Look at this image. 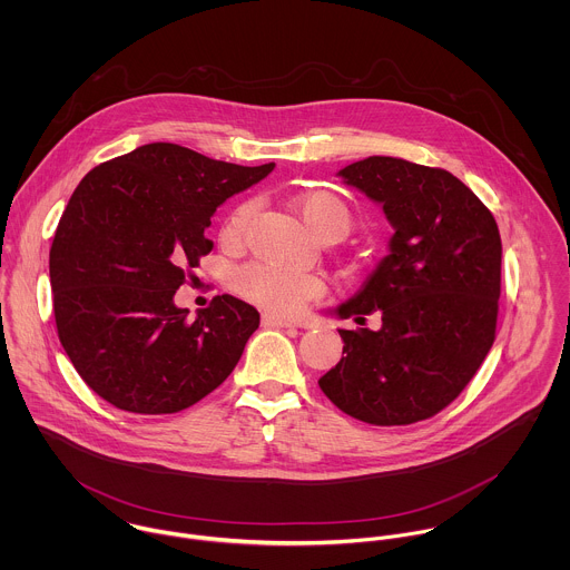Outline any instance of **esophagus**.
Returning <instances> with one entry per match:
<instances>
[{"instance_id": "1", "label": "esophagus", "mask_w": 570, "mask_h": 570, "mask_svg": "<svg viewBox=\"0 0 570 570\" xmlns=\"http://www.w3.org/2000/svg\"><path fill=\"white\" fill-rule=\"evenodd\" d=\"M263 325L265 326H298L292 321H285V318H278V316H272V314H263Z\"/></svg>"}]
</instances>
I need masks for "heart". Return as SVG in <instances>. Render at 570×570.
<instances>
[{
    "label": "heart",
    "mask_w": 570,
    "mask_h": 570,
    "mask_svg": "<svg viewBox=\"0 0 570 570\" xmlns=\"http://www.w3.org/2000/svg\"><path fill=\"white\" fill-rule=\"evenodd\" d=\"M292 206L303 217L307 228L323 244L342 242L353 226L351 208L342 197L331 190H307L292 199ZM256 215V202H242L228 217L224 226V237L239 244ZM233 287L245 301L274 312V314H296L309 301L325 292V283L316 274L287 272L265 263H249L233 274Z\"/></svg>",
    "instance_id": "1"
}]
</instances>
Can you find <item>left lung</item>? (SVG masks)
I'll return each mask as SVG.
<instances>
[{
    "mask_svg": "<svg viewBox=\"0 0 570 570\" xmlns=\"http://www.w3.org/2000/svg\"><path fill=\"white\" fill-rule=\"evenodd\" d=\"M384 206L391 254L340 318L344 357L318 384L342 412L373 425H407L450 406L495 337L500 233L488 206L452 173L373 156L340 170ZM383 326L371 332L365 316Z\"/></svg>",
    "mask_w": 570,
    "mask_h": 570,
    "instance_id": "obj_1",
    "label": "left lung"
}]
</instances>
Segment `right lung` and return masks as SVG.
I'll return each instance as SVG.
<instances>
[{"mask_svg":"<svg viewBox=\"0 0 570 570\" xmlns=\"http://www.w3.org/2000/svg\"><path fill=\"white\" fill-rule=\"evenodd\" d=\"M272 168L151 142L82 177L50 247V283L59 340L98 397L173 414L235 371L258 312L222 294L193 321L173 296L213 249L204 230L217 206Z\"/></svg>","mask_w":570,"mask_h":570,"instance_id":"add662e5","label":"right lung"}]
</instances>
